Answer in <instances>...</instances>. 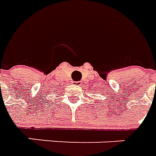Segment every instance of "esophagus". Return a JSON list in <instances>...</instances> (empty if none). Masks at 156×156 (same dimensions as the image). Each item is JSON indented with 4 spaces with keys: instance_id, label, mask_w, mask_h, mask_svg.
Masks as SVG:
<instances>
[{
    "instance_id": "1",
    "label": "esophagus",
    "mask_w": 156,
    "mask_h": 156,
    "mask_svg": "<svg viewBox=\"0 0 156 156\" xmlns=\"http://www.w3.org/2000/svg\"><path fill=\"white\" fill-rule=\"evenodd\" d=\"M73 84L74 85H77V86H78V85H80V84H81V82H80V81H74Z\"/></svg>"
}]
</instances>
